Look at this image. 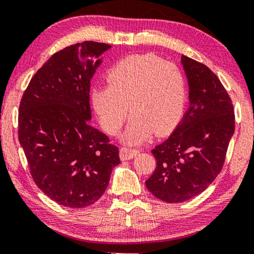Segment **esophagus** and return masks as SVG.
<instances>
[{"mask_svg":"<svg viewBox=\"0 0 254 254\" xmlns=\"http://www.w3.org/2000/svg\"><path fill=\"white\" fill-rule=\"evenodd\" d=\"M137 152H138V150H136V149L123 147L120 149V157L123 161H127V159L135 157V156L137 155Z\"/></svg>","mask_w":254,"mask_h":254,"instance_id":"1","label":"esophagus"}]
</instances>
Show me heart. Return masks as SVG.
I'll return each instance as SVG.
<instances>
[{"label": "heart", "mask_w": 254, "mask_h": 254, "mask_svg": "<svg viewBox=\"0 0 254 254\" xmlns=\"http://www.w3.org/2000/svg\"><path fill=\"white\" fill-rule=\"evenodd\" d=\"M107 83L91 97L100 125L111 135L123 127L129 105L134 116L124 134L128 143H140L152 133H171L182 119L187 83L176 64L154 54L129 55L113 64Z\"/></svg>", "instance_id": "obj_1"}]
</instances>
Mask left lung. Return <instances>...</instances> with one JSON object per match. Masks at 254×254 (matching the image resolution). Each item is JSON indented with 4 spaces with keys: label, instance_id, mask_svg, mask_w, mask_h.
<instances>
[{
    "label": "left lung",
    "instance_id": "1",
    "mask_svg": "<svg viewBox=\"0 0 254 254\" xmlns=\"http://www.w3.org/2000/svg\"><path fill=\"white\" fill-rule=\"evenodd\" d=\"M190 105L168 140L151 152L156 169L145 186L159 200L180 203L203 192L221 172L235 131L230 96L207 65L184 55Z\"/></svg>",
    "mask_w": 254,
    "mask_h": 254
}]
</instances>
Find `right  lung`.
Returning a JSON list of instances; mask_svg holds the SVG:
<instances>
[{
	"label": "right lung",
	"instance_id": "1",
	"mask_svg": "<svg viewBox=\"0 0 254 254\" xmlns=\"http://www.w3.org/2000/svg\"><path fill=\"white\" fill-rule=\"evenodd\" d=\"M111 45L83 41L57 52L31 78L18 112V138L30 173L48 197L91 206L120 163L119 148L89 125L90 82Z\"/></svg>",
	"mask_w": 254,
	"mask_h": 254
}]
</instances>
